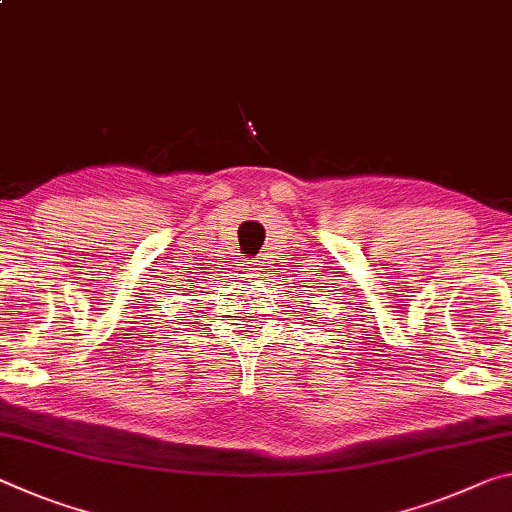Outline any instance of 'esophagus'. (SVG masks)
<instances>
[{"mask_svg":"<svg viewBox=\"0 0 512 512\" xmlns=\"http://www.w3.org/2000/svg\"><path fill=\"white\" fill-rule=\"evenodd\" d=\"M243 266H246V269H248L250 273H257V269H255V266H257V264H255V259H248V262L243 264Z\"/></svg>","mask_w":512,"mask_h":512,"instance_id":"esophagus-1","label":"esophagus"}]
</instances>
